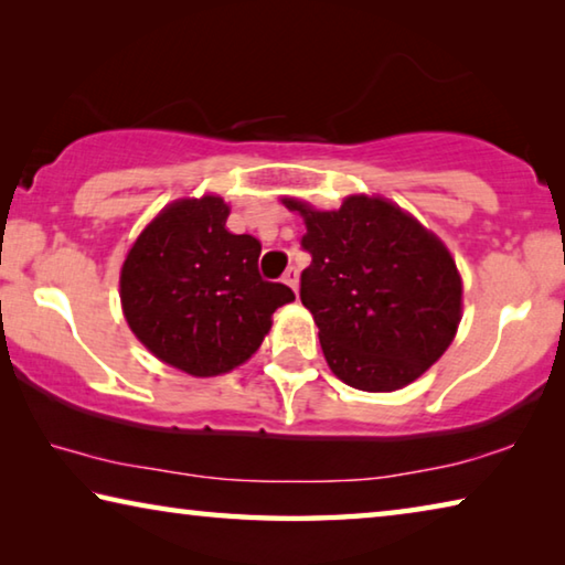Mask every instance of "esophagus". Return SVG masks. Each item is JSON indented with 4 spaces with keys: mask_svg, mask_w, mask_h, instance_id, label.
<instances>
[{
    "mask_svg": "<svg viewBox=\"0 0 565 565\" xmlns=\"http://www.w3.org/2000/svg\"><path fill=\"white\" fill-rule=\"evenodd\" d=\"M284 284H286V286H291L294 291L299 289V269H296V266H289V269H286V274H284Z\"/></svg>",
    "mask_w": 565,
    "mask_h": 565,
    "instance_id": "esophagus-1",
    "label": "esophagus"
}]
</instances>
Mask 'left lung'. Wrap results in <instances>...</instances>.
Returning a JSON list of instances; mask_svg holds the SVG:
<instances>
[{"mask_svg":"<svg viewBox=\"0 0 565 565\" xmlns=\"http://www.w3.org/2000/svg\"><path fill=\"white\" fill-rule=\"evenodd\" d=\"M303 216L301 303L319 327L321 351L343 384L396 391L451 347L461 321V276L441 238L388 199L353 194L337 212L299 199Z\"/></svg>","mask_w":565,"mask_h":565,"instance_id":"left-lung-1","label":"left lung"}]
</instances>
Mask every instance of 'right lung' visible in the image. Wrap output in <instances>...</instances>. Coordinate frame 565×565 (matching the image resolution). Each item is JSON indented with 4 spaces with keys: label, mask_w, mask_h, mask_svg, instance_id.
<instances>
[{
    "label": "right lung",
    "mask_w": 565,
    "mask_h": 565,
    "mask_svg": "<svg viewBox=\"0 0 565 565\" xmlns=\"http://www.w3.org/2000/svg\"><path fill=\"white\" fill-rule=\"evenodd\" d=\"M222 196L179 199L129 248L119 276L129 329L159 361L191 376L242 366L294 301L259 274V238L226 228Z\"/></svg>",
    "instance_id": "1"
}]
</instances>
